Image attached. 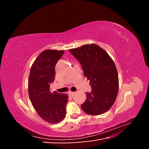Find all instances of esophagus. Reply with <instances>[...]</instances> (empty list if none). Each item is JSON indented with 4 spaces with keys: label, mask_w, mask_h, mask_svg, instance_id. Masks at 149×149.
Segmentation results:
<instances>
[{
    "label": "esophagus",
    "mask_w": 149,
    "mask_h": 149,
    "mask_svg": "<svg viewBox=\"0 0 149 149\" xmlns=\"http://www.w3.org/2000/svg\"><path fill=\"white\" fill-rule=\"evenodd\" d=\"M69 95L71 97H73L74 95V92H70L69 93Z\"/></svg>",
    "instance_id": "esophagus-1"
}]
</instances>
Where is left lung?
Segmentation results:
<instances>
[{"label": "left lung", "mask_w": 149, "mask_h": 149, "mask_svg": "<svg viewBox=\"0 0 149 149\" xmlns=\"http://www.w3.org/2000/svg\"><path fill=\"white\" fill-rule=\"evenodd\" d=\"M69 51L80 63L92 88L91 93H86L82 109L92 116L105 113L114 104L119 90L118 73L113 60L96 44L84 45Z\"/></svg>", "instance_id": "left-lung-1"}]
</instances>
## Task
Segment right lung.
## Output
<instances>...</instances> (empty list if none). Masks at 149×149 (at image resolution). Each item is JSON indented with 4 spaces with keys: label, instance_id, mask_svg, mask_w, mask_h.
<instances>
[{
    "label": "right lung",
    "instance_id": "obj_1",
    "mask_svg": "<svg viewBox=\"0 0 149 149\" xmlns=\"http://www.w3.org/2000/svg\"><path fill=\"white\" fill-rule=\"evenodd\" d=\"M65 51L46 49L36 58L29 78L30 101L38 114L47 123L56 124L63 120L68 101L66 94L51 93L49 87L55 78V66Z\"/></svg>",
    "mask_w": 149,
    "mask_h": 149
}]
</instances>
